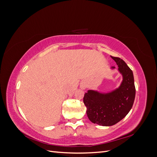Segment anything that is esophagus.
<instances>
[{
	"mask_svg": "<svg viewBox=\"0 0 157 157\" xmlns=\"http://www.w3.org/2000/svg\"><path fill=\"white\" fill-rule=\"evenodd\" d=\"M81 88H82V89H84V90L85 88H86V86H82Z\"/></svg>",
	"mask_w": 157,
	"mask_h": 157,
	"instance_id": "34e87169",
	"label": "esophagus"
}]
</instances>
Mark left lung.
Instances as JSON below:
<instances>
[{
	"label": "left lung",
	"mask_w": 157,
	"mask_h": 157,
	"mask_svg": "<svg viewBox=\"0 0 157 157\" xmlns=\"http://www.w3.org/2000/svg\"><path fill=\"white\" fill-rule=\"evenodd\" d=\"M111 58L116 62L118 72L122 76L120 86L107 92L88 90L83 98L89 120L103 126L115 125L123 119L131 110L136 96L132 71L122 59ZM115 69V67H111V69Z\"/></svg>",
	"instance_id": "left-lung-1"
}]
</instances>
